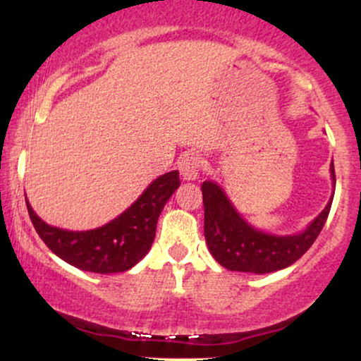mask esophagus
I'll return each instance as SVG.
<instances>
[{
  "mask_svg": "<svg viewBox=\"0 0 361 361\" xmlns=\"http://www.w3.org/2000/svg\"><path fill=\"white\" fill-rule=\"evenodd\" d=\"M202 161L197 154H185L178 161V169H180L181 176L185 181H195L200 175Z\"/></svg>",
  "mask_w": 361,
  "mask_h": 361,
  "instance_id": "obj_1",
  "label": "esophagus"
}]
</instances>
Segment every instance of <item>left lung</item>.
I'll return each instance as SVG.
<instances>
[{
    "mask_svg": "<svg viewBox=\"0 0 361 361\" xmlns=\"http://www.w3.org/2000/svg\"><path fill=\"white\" fill-rule=\"evenodd\" d=\"M331 175L336 185L334 164ZM204 195V233L210 252L231 271L271 273L295 263L312 246L329 215L333 197L326 209L310 222L304 233L295 235H271L256 231L235 212L221 186L214 181L202 183Z\"/></svg>",
    "mask_w": 361,
    "mask_h": 361,
    "instance_id": "left-lung-1",
    "label": "left lung"
}]
</instances>
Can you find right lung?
Returning a JSON list of instances; mask_svg holds the SVG:
<instances>
[{
  "label": "right lung",
  "mask_w": 361,
  "mask_h": 361,
  "mask_svg": "<svg viewBox=\"0 0 361 361\" xmlns=\"http://www.w3.org/2000/svg\"><path fill=\"white\" fill-rule=\"evenodd\" d=\"M180 186L178 171L166 173L147 186L117 219L93 231H64L45 224L27 202L37 234L54 255L66 263L91 273L130 270L151 250L161 210Z\"/></svg>",
  "instance_id": "right-lung-1"
}]
</instances>
